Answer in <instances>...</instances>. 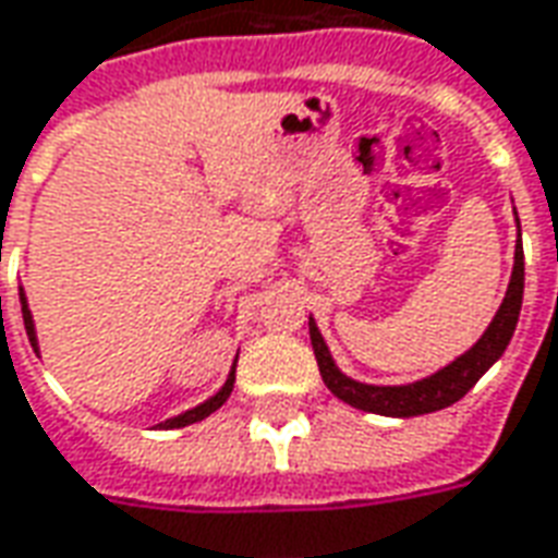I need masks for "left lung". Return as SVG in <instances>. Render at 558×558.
Here are the masks:
<instances>
[{
  "mask_svg": "<svg viewBox=\"0 0 558 558\" xmlns=\"http://www.w3.org/2000/svg\"><path fill=\"white\" fill-rule=\"evenodd\" d=\"M520 226V220H517ZM523 283H525V266H523V244H517L513 253V271H510V283L501 307L496 311L493 323L486 326V332L481 335V341L465 350L459 360L450 365H444L441 372L428 374L423 380L414 384H404V387H374V384H360L353 377H347L338 365H335L329 347L319 335L314 317L307 319V329H311V347H314V356H317L319 374H323V384L332 389V396H338L347 404L368 411V414H384V416H420L432 414V411H441L450 408L453 401H459L469 392L483 374L493 368V362L508 350L513 329H517V319H520V307H523Z\"/></svg>",
  "mask_w": 558,
  "mask_h": 558,
  "instance_id": "8db88e82",
  "label": "left lung"
}]
</instances>
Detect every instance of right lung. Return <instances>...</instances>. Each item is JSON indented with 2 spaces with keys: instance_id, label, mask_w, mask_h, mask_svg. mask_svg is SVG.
I'll return each instance as SVG.
<instances>
[{
  "instance_id": "right-lung-1",
  "label": "right lung",
  "mask_w": 558,
  "mask_h": 558,
  "mask_svg": "<svg viewBox=\"0 0 558 558\" xmlns=\"http://www.w3.org/2000/svg\"><path fill=\"white\" fill-rule=\"evenodd\" d=\"M21 305H23V326H26V335H29V344H33V350L38 353L35 323H33V314H29V305H26V299H23V292H21ZM232 384H235V372H229L223 389H220L217 396H211L208 401H202V404H196V408H190V411H184V414L171 416V420H166V423H159V428H181V426H190V423H198V420H205V416H211L214 411H217V408L232 396Z\"/></svg>"
}]
</instances>
